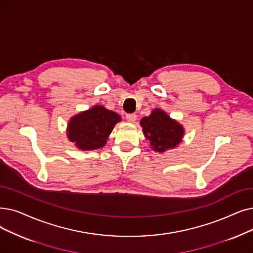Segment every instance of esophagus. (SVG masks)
Segmentation results:
<instances>
[{
  "label": "esophagus",
  "mask_w": 253,
  "mask_h": 253,
  "mask_svg": "<svg viewBox=\"0 0 253 253\" xmlns=\"http://www.w3.org/2000/svg\"><path fill=\"white\" fill-rule=\"evenodd\" d=\"M126 120L130 123H135L136 122V115L135 114H127Z\"/></svg>",
  "instance_id": "1"
}]
</instances>
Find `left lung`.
I'll return each instance as SVG.
<instances>
[{
    "label": "left lung",
    "mask_w": 253,
    "mask_h": 253,
    "mask_svg": "<svg viewBox=\"0 0 253 253\" xmlns=\"http://www.w3.org/2000/svg\"><path fill=\"white\" fill-rule=\"evenodd\" d=\"M140 126L151 148L159 153L177 147L185 133L181 124L159 108L152 111L149 117L142 118Z\"/></svg>",
    "instance_id": "obj_1"
}]
</instances>
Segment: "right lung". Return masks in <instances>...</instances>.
<instances>
[{"mask_svg":"<svg viewBox=\"0 0 253 253\" xmlns=\"http://www.w3.org/2000/svg\"><path fill=\"white\" fill-rule=\"evenodd\" d=\"M121 117L101 105H95L72 117L67 127V136L83 151L100 149L105 146L115 125Z\"/></svg>","mask_w":253,"mask_h":253,"instance_id":"1","label":"right lung"}]
</instances>
